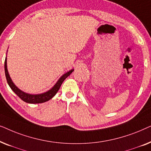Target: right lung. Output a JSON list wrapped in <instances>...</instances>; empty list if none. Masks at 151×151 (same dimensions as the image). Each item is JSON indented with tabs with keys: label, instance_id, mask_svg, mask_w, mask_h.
Instances as JSON below:
<instances>
[{
	"label": "right lung",
	"instance_id": "right-lung-1",
	"mask_svg": "<svg viewBox=\"0 0 151 151\" xmlns=\"http://www.w3.org/2000/svg\"><path fill=\"white\" fill-rule=\"evenodd\" d=\"M73 71V70H71V71H69V72H67V73L64 74V75L60 78L58 81L57 82V83L54 85V86H53L51 90L48 91L47 92L45 93L38 94V95H31V94L26 93L20 91L19 88L16 87L15 84L13 83V82L12 81L11 78L9 77V73H8V71L7 69V58H6L5 60V76H6V79H7V83L10 86V88H12V90L17 95V96L19 97L22 100H23L24 102H25L27 103H30V104H38V103H43V102H47V101H48L49 100H51V99L57 93V92L58 91L59 88L60 87L61 84H63L64 80H65L66 78H67L68 76L72 73V71Z\"/></svg>",
	"mask_w": 151,
	"mask_h": 151
}]
</instances>
